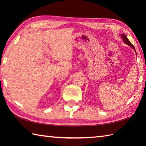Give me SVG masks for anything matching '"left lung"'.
<instances>
[{
  "instance_id": "1",
  "label": "left lung",
  "mask_w": 146,
  "mask_h": 146,
  "mask_svg": "<svg viewBox=\"0 0 146 146\" xmlns=\"http://www.w3.org/2000/svg\"><path fill=\"white\" fill-rule=\"evenodd\" d=\"M121 35V37H122V38L123 39V41H124V42L125 43V44H128V45L130 46H131V47L132 48V49H134V50H135V48H134V46H133V45L131 44V42L129 41V40L127 38V36H125V35H123V34H122V35Z\"/></svg>"
}]
</instances>
